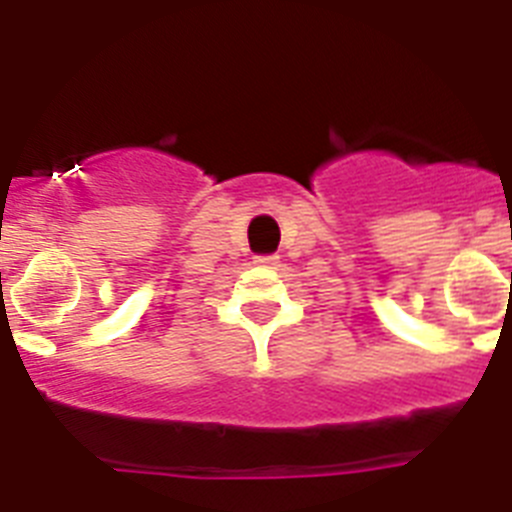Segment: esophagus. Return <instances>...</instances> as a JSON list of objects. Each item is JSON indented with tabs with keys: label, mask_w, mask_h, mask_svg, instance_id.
Returning a JSON list of instances; mask_svg holds the SVG:
<instances>
[{
	"label": "esophagus",
	"mask_w": 512,
	"mask_h": 512,
	"mask_svg": "<svg viewBox=\"0 0 512 512\" xmlns=\"http://www.w3.org/2000/svg\"><path fill=\"white\" fill-rule=\"evenodd\" d=\"M277 256H259V259H256V264H264V266H274L277 264Z\"/></svg>",
	"instance_id": "obj_1"
}]
</instances>
